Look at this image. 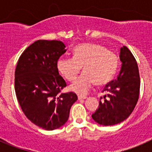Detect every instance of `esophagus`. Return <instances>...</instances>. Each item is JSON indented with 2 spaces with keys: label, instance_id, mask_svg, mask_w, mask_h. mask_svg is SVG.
Instances as JSON below:
<instances>
[{
  "label": "esophagus",
  "instance_id": "34e87169",
  "mask_svg": "<svg viewBox=\"0 0 152 152\" xmlns=\"http://www.w3.org/2000/svg\"><path fill=\"white\" fill-rule=\"evenodd\" d=\"M87 98V96L85 95H78V99L79 100H84V99H86Z\"/></svg>",
  "mask_w": 152,
  "mask_h": 152
}]
</instances>
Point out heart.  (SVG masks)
<instances>
[{
  "label": "heart",
  "instance_id": "1",
  "mask_svg": "<svg viewBox=\"0 0 152 152\" xmlns=\"http://www.w3.org/2000/svg\"><path fill=\"white\" fill-rule=\"evenodd\" d=\"M118 58L113 52L98 44L83 43L73 49L72 58H60L56 67L68 81L77 78L83 67L84 73L71 86V90L78 94H86L96 83L103 85L110 82L118 68Z\"/></svg>",
  "mask_w": 152,
  "mask_h": 152
}]
</instances>
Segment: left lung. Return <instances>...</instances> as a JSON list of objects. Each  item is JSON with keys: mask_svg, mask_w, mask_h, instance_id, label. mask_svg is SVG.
<instances>
[{"mask_svg": "<svg viewBox=\"0 0 152 152\" xmlns=\"http://www.w3.org/2000/svg\"><path fill=\"white\" fill-rule=\"evenodd\" d=\"M119 58L122 67L117 78L105 86L103 101L100 100L97 110L92 114L93 119L103 126H113L124 121L139 100L140 77L136 60L126 46L120 49Z\"/></svg>", "mask_w": 152, "mask_h": 152, "instance_id": "obj_1", "label": "left lung"}]
</instances>
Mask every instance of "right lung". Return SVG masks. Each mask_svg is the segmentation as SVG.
Wrapping results in <instances>:
<instances>
[{
	"instance_id": "right-lung-1",
	"label": "right lung",
	"mask_w": 152,
	"mask_h": 152,
	"mask_svg": "<svg viewBox=\"0 0 152 152\" xmlns=\"http://www.w3.org/2000/svg\"><path fill=\"white\" fill-rule=\"evenodd\" d=\"M66 51L61 41L37 40L24 50L16 67L14 88L20 106L28 119L45 130L66 123L77 100L75 93H61L67 84L56 64Z\"/></svg>"
}]
</instances>
